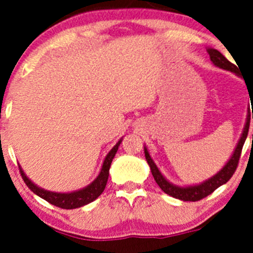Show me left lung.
Returning <instances> with one entry per match:
<instances>
[{
	"mask_svg": "<svg viewBox=\"0 0 253 253\" xmlns=\"http://www.w3.org/2000/svg\"><path fill=\"white\" fill-rule=\"evenodd\" d=\"M209 53V57L211 61L213 62V65L215 67L221 68V70L230 71V72L235 73L236 76H240L237 72V67L235 65L230 62V61L226 60L218 50L213 47L207 48ZM250 119H251V112L249 111L246 117V122H245L244 129H242L241 137H240L239 142H237L235 149H234L233 154H231L230 159L226 162V164L216 172L215 175H213L211 177H209L208 180L203 181V182L197 183V185H190V186H178L174 185L172 182H170L169 180L165 178V176L160 172V170L158 169V167L155 165L154 160L150 157L149 152H148L147 147L144 145V154H145V160H147L148 165L150 168V171H152L153 177H154L155 182L159 185V187L164 191L167 195L171 196V197L177 198V200L185 201V202H196V201H200L202 198L207 197V196L211 195V192L216 190L218 187H220L221 185L228 182L230 180V177L235 172L237 164H239L240 154H241L242 147H244L245 141L247 138V133H249V127H250ZM252 119H253V110H252ZM253 139V134H252Z\"/></svg>",
	"mask_w": 253,
	"mask_h": 253,
	"instance_id": "1",
	"label": "left lung"
}]
</instances>
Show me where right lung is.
Here are the masks:
<instances>
[{
	"label": "right lung",
	"instance_id": "obj_1",
	"mask_svg": "<svg viewBox=\"0 0 253 253\" xmlns=\"http://www.w3.org/2000/svg\"><path fill=\"white\" fill-rule=\"evenodd\" d=\"M122 138L119 139V142L111 148L110 152L106 154L105 159H104L103 167H101L100 172L96 176L95 180L93 182L89 183L85 187L81 188V190L72 191V192H52V191H47L45 188L39 187L37 183L33 182L27 175H25L24 170L22 169V167L19 165L20 175H22L23 180L27 183L28 187L38 195L39 197H42V200L47 201L51 205L60 207L63 209H75V208H81V207L88 205V203L95 201L99 196L103 193V191L105 190L106 182H108L109 178V170H110V165L114 159L115 154H116L117 149H119L120 144H121Z\"/></svg>",
	"mask_w": 253,
	"mask_h": 253
}]
</instances>
